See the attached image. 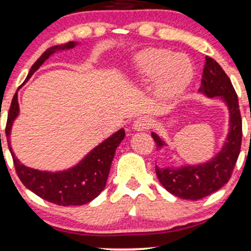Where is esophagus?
Wrapping results in <instances>:
<instances>
[{"instance_id":"obj_1","label":"esophagus","mask_w":251,"mask_h":251,"mask_svg":"<svg viewBox=\"0 0 251 251\" xmlns=\"http://www.w3.org/2000/svg\"><path fill=\"white\" fill-rule=\"evenodd\" d=\"M151 126V120L148 116H141L135 120L134 125H132V129L136 131H143L150 129Z\"/></svg>"}]
</instances>
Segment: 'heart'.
Returning <instances> with one entry per match:
<instances>
[{
  "mask_svg": "<svg viewBox=\"0 0 251 251\" xmlns=\"http://www.w3.org/2000/svg\"><path fill=\"white\" fill-rule=\"evenodd\" d=\"M132 67L138 75L156 80V93L170 100L184 91L193 76L191 60L184 54H175L165 49H147L132 59Z\"/></svg>",
  "mask_w": 251,
  "mask_h": 251,
  "instance_id": "obj_1",
  "label": "heart"
}]
</instances>
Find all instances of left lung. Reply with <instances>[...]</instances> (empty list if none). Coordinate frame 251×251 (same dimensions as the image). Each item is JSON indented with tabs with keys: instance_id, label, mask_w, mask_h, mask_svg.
Here are the masks:
<instances>
[{
	"instance_id": "1",
	"label": "left lung",
	"mask_w": 251,
	"mask_h": 251,
	"mask_svg": "<svg viewBox=\"0 0 251 251\" xmlns=\"http://www.w3.org/2000/svg\"><path fill=\"white\" fill-rule=\"evenodd\" d=\"M199 93L209 99H220L229 110V130L221 151L208 162L197 165L156 166V175L165 190L188 200L202 199L227 184L239 158L242 142V120L237 94L227 74L211 57H206ZM151 136L158 149L166 147L156 132Z\"/></svg>"
}]
</instances>
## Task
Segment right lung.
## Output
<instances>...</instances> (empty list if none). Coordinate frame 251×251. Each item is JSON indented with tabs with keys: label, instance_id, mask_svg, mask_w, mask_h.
<instances>
[{
	"label": "right lung",
	"instance_id": "1",
	"mask_svg": "<svg viewBox=\"0 0 251 251\" xmlns=\"http://www.w3.org/2000/svg\"><path fill=\"white\" fill-rule=\"evenodd\" d=\"M78 44V42H69L66 44L55 45L48 49L31 66L24 83L50 58V55L58 51L71 50ZM18 114H20V106H18L16 92L9 109L5 135H7L8 147L11 152L17 176L24 186L42 199L59 206L85 205L95 199L104 190L115 151L126 136L125 129L121 128L115 134L106 138L98 147L89 151L73 168L57 172L39 171L22 164L12 151L10 134L14 121L17 119Z\"/></svg>",
	"mask_w": 251,
	"mask_h": 251
}]
</instances>
